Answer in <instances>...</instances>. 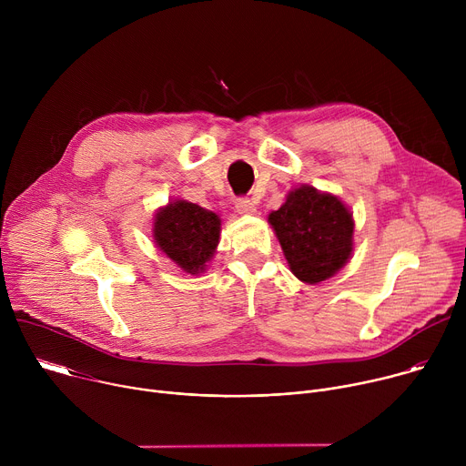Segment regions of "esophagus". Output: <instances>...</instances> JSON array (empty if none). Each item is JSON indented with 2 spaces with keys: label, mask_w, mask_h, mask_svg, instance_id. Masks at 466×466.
Instances as JSON below:
<instances>
[{
  "label": "esophagus",
  "mask_w": 466,
  "mask_h": 466,
  "mask_svg": "<svg viewBox=\"0 0 466 466\" xmlns=\"http://www.w3.org/2000/svg\"><path fill=\"white\" fill-rule=\"evenodd\" d=\"M236 210H238V214H241V216H252L254 212H256V207H254V203L250 201V198H238L236 201Z\"/></svg>",
  "instance_id": "1"
}]
</instances>
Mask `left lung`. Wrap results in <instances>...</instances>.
<instances>
[{"mask_svg":"<svg viewBox=\"0 0 466 466\" xmlns=\"http://www.w3.org/2000/svg\"><path fill=\"white\" fill-rule=\"evenodd\" d=\"M291 273L319 284L334 277L349 261L354 248V219L336 195L313 186H300L288 193L286 203L269 214Z\"/></svg>","mask_w":466,"mask_h":466,"instance_id":"obj_1","label":"left lung"}]
</instances>
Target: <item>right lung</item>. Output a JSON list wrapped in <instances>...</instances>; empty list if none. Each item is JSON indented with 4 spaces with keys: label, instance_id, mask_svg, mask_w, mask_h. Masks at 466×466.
<instances>
[{
    "label": "right lung",
    "instance_id": "add662e5",
    "mask_svg": "<svg viewBox=\"0 0 466 466\" xmlns=\"http://www.w3.org/2000/svg\"><path fill=\"white\" fill-rule=\"evenodd\" d=\"M221 234L218 214L187 201H171L155 216L153 238L157 247L184 273H205Z\"/></svg>",
    "mask_w": 466,
    "mask_h": 466
}]
</instances>
